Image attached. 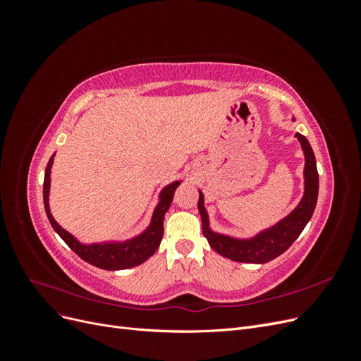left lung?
<instances>
[{
    "label": "left lung",
    "instance_id": "1",
    "mask_svg": "<svg viewBox=\"0 0 361 361\" xmlns=\"http://www.w3.org/2000/svg\"><path fill=\"white\" fill-rule=\"evenodd\" d=\"M292 122H295V117H292ZM295 137L300 141L304 154V192L293 211L276 224L262 228L256 235L248 238H235L218 233L212 231L209 214L204 207V195L199 190L197 206L202 216L203 235L218 255L235 262H245V264H267V262L285 253L310 221L316 202H318V169H316V159L309 140L300 133L295 134Z\"/></svg>",
    "mask_w": 361,
    "mask_h": 361
}]
</instances>
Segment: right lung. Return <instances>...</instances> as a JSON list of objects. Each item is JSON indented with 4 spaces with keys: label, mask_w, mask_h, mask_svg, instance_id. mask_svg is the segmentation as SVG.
<instances>
[{
    "label": "right lung",
    "mask_w": 361,
    "mask_h": 361,
    "mask_svg": "<svg viewBox=\"0 0 361 361\" xmlns=\"http://www.w3.org/2000/svg\"><path fill=\"white\" fill-rule=\"evenodd\" d=\"M52 154L49 162L45 170V180H43V203H45V211L48 215V220L52 226L54 231L59 233V236L66 243L76 255L82 260L89 262L90 265L97 267L106 271H118V269H128L134 268L143 264L150 256H154L158 250L161 239L164 235V215L169 211V207L173 202V195L176 188L182 183V180H174L166 185L158 195V203L152 214L150 223L143 232L125 239V241H114V239H108V241L101 243H92L85 244L81 243L78 238H75L66 228H63L56 218L51 214L49 207V188H51V169L54 164Z\"/></svg>",
    "instance_id": "1"
}]
</instances>
